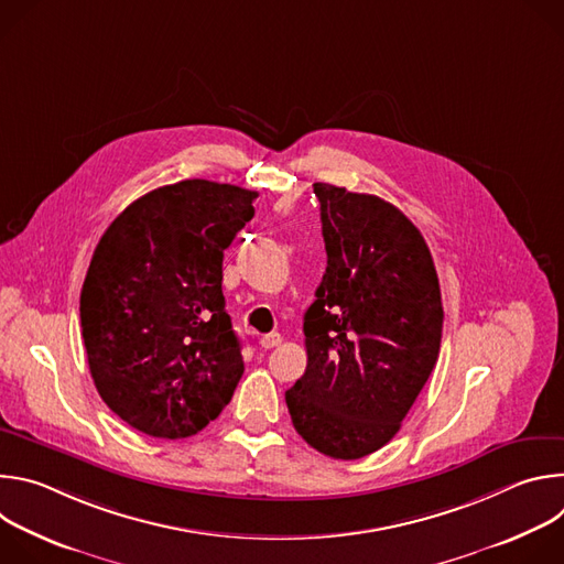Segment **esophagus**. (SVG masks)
<instances>
[{
  "mask_svg": "<svg viewBox=\"0 0 564 564\" xmlns=\"http://www.w3.org/2000/svg\"><path fill=\"white\" fill-rule=\"evenodd\" d=\"M281 341H283V339H281V335H279V333H270V335H263V337L259 339L261 348H265V350L281 346Z\"/></svg>",
  "mask_w": 564,
  "mask_h": 564,
  "instance_id": "esophagus-1",
  "label": "esophagus"
}]
</instances>
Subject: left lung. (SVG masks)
<instances>
[{
    "label": "left lung",
    "instance_id": "obj_1",
    "mask_svg": "<svg viewBox=\"0 0 564 564\" xmlns=\"http://www.w3.org/2000/svg\"><path fill=\"white\" fill-rule=\"evenodd\" d=\"M328 268L303 316L307 366L285 392L296 433L359 459L388 444L429 381L444 307L420 229L379 196L314 183Z\"/></svg>",
    "mask_w": 564,
    "mask_h": 564
}]
</instances>
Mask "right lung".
<instances>
[{
    "label": "right lung",
    "mask_w": 564,
    "mask_h": 564,
    "mask_svg": "<svg viewBox=\"0 0 564 564\" xmlns=\"http://www.w3.org/2000/svg\"><path fill=\"white\" fill-rule=\"evenodd\" d=\"M257 196L181 181L133 200L100 238L79 292L89 370L105 404L144 435H196L246 370L225 312L223 252Z\"/></svg>",
    "instance_id": "right-lung-1"
}]
</instances>
